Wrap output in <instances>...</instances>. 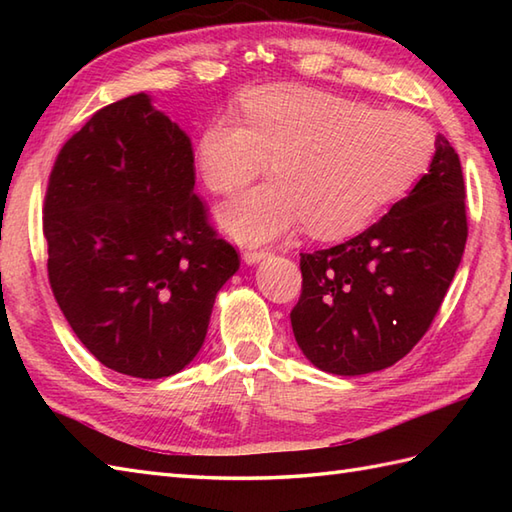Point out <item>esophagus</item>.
<instances>
[{
	"label": "esophagus",
	"instance_id": "1",
	"mask_svg": "<svg viewBox=\"0 0 512 512\" xmlns=\"http://www.w3.org/2000/svg\"><path fill=\"white\" fill-rule=\"evenodd\" d=\"M266 257H270L268 250H246V253H244V262H246L248 266H253V264L264 262Z\"/></svg>",
	"mask_w": 512,
	"mask_h": 512
}]
</instances>
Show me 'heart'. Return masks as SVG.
Returning a JSON list of instances; mask_svg holds the SVG:
<instances>
[{"mask_svg":"<svg viewBox=\"0 0 512 512\" xmlns=\"http://www.w3.org/2000/svg\"><path fill=\"white\" fill-rule=\"evenodd\" d=\"M242 121L215 116L195 140V169L215 193H235L268 167L275 178L224 202L215 222L239 244H264L306 224L319 239L365 228L405 195L433 154L420 116L372 110L345 96L275 83L239 99Z\"/></svg>","mask_w":512,"mask_h":512,"instance_id":"b5f03b06","label":"heart"}]
</instances>
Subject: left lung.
Returning a JSON list of instances; mask_svg holds the SVG:
<instances>
[{"label":"left lung","instance_id":"left-lung-1","mask_svg":"<svg viewBox=\"0 0 512 512\" xmlns=\"http://www.w3.org/2000/svg\"><path fill=\"white\" fill-rule=\"evenodd\" d=\"M460 158L442 134L429 171L345 244L301 253L290 312L299 350L321 372L361 376L407 356L440 310L466 244Z\"/></svg>","mask_w":512,"mask_h":512}]
</instances>
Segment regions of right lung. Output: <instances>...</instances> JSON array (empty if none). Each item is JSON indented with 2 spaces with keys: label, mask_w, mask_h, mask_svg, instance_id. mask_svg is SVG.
<instances>
[{
  "label": "right lung",
  "mask_w": 512,
  "mask_h": 512,
  "mask_svg": "<svg viewBox=\"0 0 512 512\" xmlns=\"http://www.w3.org/2000/svg\"><path fill=\"white\" fill-rule=\"evenodd\" d=\"M193 184L191 138L145 92L96 112L54 162L43 206L50 286L79 341L118 374L187 367L239 268Z\"/></svg>",
  "instance_id": "add662e5"
}]
</instances>
